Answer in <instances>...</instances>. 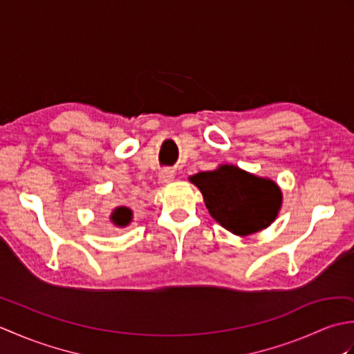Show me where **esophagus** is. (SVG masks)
Returning <instances> with one entry per match:
<instances>
[{
    "label": "esophagus",
    "instance_id": "obj_1",
    "mask_svg": "<svg viewBox=\"0 0 354 354\" xmlns=\"http://www.w3.org/2000/svg\"><path fill=\"white\" fill-rule=\"evenodd\" d=\"M160 181L161 183H164V184H167V183H170L173 178H175V170H171V169H164V170H161L160 171Z\"/></svg>",
    "mask_w": 354,
    "mask_h": 354
}]
</instances>
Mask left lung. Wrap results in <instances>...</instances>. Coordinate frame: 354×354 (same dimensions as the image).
Listing matches in <instances>:
<instances>
[{
	"instance_id": "left-lung-1",
	"label": "left lung",
	"mask_w": 354,
	"mask_h": 354,
	"mask_svg": "<svg viewBox=\"0 0 354 354\" xmlns=\"http://www.w3.org/2000/svg\"><path fill=\"white\" fill-rule=\"evenodd\" d=\"M190 181L202 192L209 214L237 236L269 227L281 205V192L274 181L254 176L236 165L201 171Z\"/></svg>"
}]
</instances>
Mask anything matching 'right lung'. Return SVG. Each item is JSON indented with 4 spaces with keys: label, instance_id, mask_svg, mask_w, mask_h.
Wrapping results in <instances>:
<instances>
[{
    "label": "right lung",
    "instance_id": "obj_1",
    "mask_svg": "<svg viewBox=\"0 0 354 354\" xmlns=\"http://www.w3.org/2000/svg\"><path fill=\"white\" fill-rule=\"evenodd\" d=\"M111 219L115 225H118V227H126V225L132 219V212L126 207H118L115 212L112 213Z\"/></svg>",
    "mask_w": 354,
    "mask_h": 354
}]
</instances>
